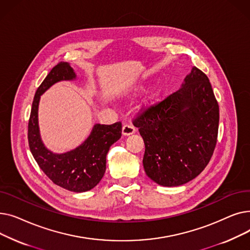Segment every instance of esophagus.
Segmentation results:
<instances>
[{
  "label": "esophagus",
  "instance_id": "34e87169",
  "mask_svg": "<svg viewBox=\"0 0 250 250\" xmlns=\"http://www.w3.org/2000/svg\"><path fill=\"white\" fill-rule=\"evenodd\" d=\"M135 132H136V127L133 125H125L123 126V135L124 136L133 135Z\"/></svg>",
  "mask_w": 250,
  "mask_h": 250
}]
</instances>
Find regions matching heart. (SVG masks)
I'll list each match as a JSON object with an SVG mask.
<instances>
[{
    "mask_svg": "<svg viewBox=\"0 0 250 250\" xmlns=\"http://www.w3.org/2000/svg\"><path fill=\"white\" fill-rule=\"evenodd\" d=\"M158 94H159V89H157V88L153 89V90L151 91V93L149 94L148 102H149V103H150V102H153V101L156 99V97L158 96Z\"/></svg>",
    "mask_w": 250,
    "mask_h": 250,
    "instance_id": "heart-1",
    "label": "heart"
}]
</instances>
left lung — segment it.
<instances>
[{"label": "left lung", "instance_id": "obj_1", "mask_svg": "<svg viewBox=\"0 0 250 250\" xmlns=\"http://www.w3.org/2000/svg\"><path fill=\"white\" fill-rule=\"evenodd\" d=\"M133 124L145 143L146 174L163 187L190 181L206 168L217 144L219 104L208 78L193 67L177 91L142 108Z\"/></svg>", "mask_w": 250, "mask_h": 250}]
</instances>
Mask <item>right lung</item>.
I'll return each mask as SVG.
<instances>
[{
    "mask_svg": "<svg viewBox=\"0 0 250 250\" xmlns=\"http://www.w3.org/2000/svg\"><path fill=\"white\" fill-rule=\"evenodd\" d=\"M76 74L68 62H61L48 73L36 90L28 122V144L38 166L55 185L74 192L87 191L96 187L106 169V155L110 146L122 137V123L95 125L87 140L76 149L54 154L42 142L38 128V103L41 95L51 85L73 80Z\"/></svg>",
    "mask_w": 250,
    "mask_h": 250,
    "instance_id": "add662e5",
    "label": "right lung"
}]
</instances>
